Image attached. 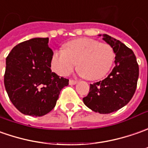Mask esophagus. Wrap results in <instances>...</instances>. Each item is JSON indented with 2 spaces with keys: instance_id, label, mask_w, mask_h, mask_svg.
I'll return each instance as SVG.
<instances>
[{
  "instance_id": "esophagus-1",
  "label": "esophagus",
  "mask_w": 148,
  "mask_h": 148,
  "mask_svg": "<svg viewBox=\"0 0 148 148\" xmlns=\"http://www.w3.org/2000/svg\"><path fill=\"white\" fill-rule=\"evenodd\" d=\"M69 85H74V84H77V81L73 80V79H70V80L69 81Z\"/></svg>"
}]
</instances>
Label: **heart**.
<instances>
[{"instance_id":"obj_1","label":"heart","mask_w":148,"mask_h":148,"mask_svg":"<svg viewBox=\"0 0 148 148\" xmlns=\"http://www.w3.org/2000/svg\"><path fill=\"white\" fill-rule=\"evenodd\" d=\"M114 60L115 52L109 44L82 38L69 41L64 45V51H54L51 64L56 74L67 76L78 62L80 74L89 80H97L109 72Z\"/></svg>"}]
</instances>
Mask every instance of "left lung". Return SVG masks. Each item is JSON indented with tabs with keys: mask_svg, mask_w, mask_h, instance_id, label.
Returning a JSON list of instances; mask_svg holds the SVG:
<instances>
[{
	"mask_svg": "<svg viewBox=\"0 0 148 148\" xmlns=\"http://www.w3.org/2000/svg\"><path fill=\"white\" fill-rule=\"evenodd\" d=\"M102 37L114 50L115 66L102 81L90 84L89 93L83 101L95 112L109 114L130 102L137 88L139 69L131 49L107 34H103Z\"/></svg>",
	"mask_w": 148,
	"mask_h": 148,
	"instance_id": "1",
	"label": "left lung"
}]
</instances>
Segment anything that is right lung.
Segmentation results:
<instances>
[{
	"label": "right lung",
	"mask_w": 148,
	"mask_h": 148,
	"mask_svg": "<svg viewBox=\"0 0 148 148\" xmlns=\"http://www.w3.org/2000/svg\"><path fill=\"white\" fill-rule=\"evenodd\" d=\"M48 42V38L29 39L16 45L6 57L5 88L11 102L24 115H47L69 84V79L51 70L53 51Z\"/></svg>",
	"instance_id": "add662e5"
}]
</instances>
